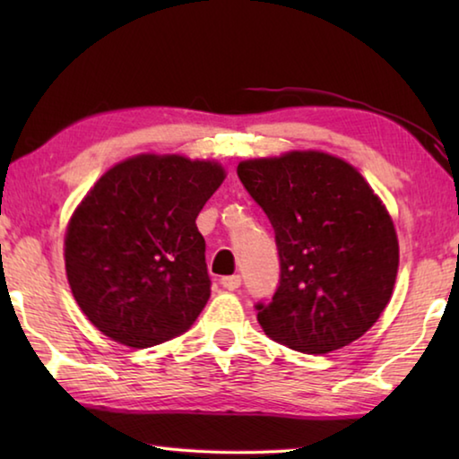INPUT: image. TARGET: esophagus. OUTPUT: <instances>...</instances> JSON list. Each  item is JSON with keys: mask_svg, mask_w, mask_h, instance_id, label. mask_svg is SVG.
<instances>
[{"mask_svg": "<svg viewBox=\"0 0 459 459\" xmlns=\"http://www.w3.org/2000/svg\"><path fill=\"white\" fill-rule=\"evenodd\" d=\"M221 285L224 287V290H229V291H235L237 287L240 285V277H238V275H229V277H222V279H221Z\"/></svg>", "mask_w": 459, "mask_h": 459, "instance_id": "esophagus-1", "label": "esophagus"}]
</instances>
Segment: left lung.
<instances>
[{"label":"left lung","instance_id":"1","mask_svg":"<svg viewBox=\"0 0 459 459\" xmlns=\"http://www.w3.org/2000/svg\"><path fill=\"white\" fill-rule=\"evenodd\" d=\"M238 178L275 229L281 281L257 320L269 338L328 354L385 312L399 238L383 200L346 160L320 150L240 161Z\"/></svg>","mask_w":459,"mask_h":459}]
</instances>
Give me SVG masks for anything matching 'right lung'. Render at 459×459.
Masks as SVG:
<instances>
[{"instance_id": "right-lung-1", "label": "right lung", "mask_w": 459, "mask_h": 459, "mask_svg": "<svg viewBox=\"0 0 459 459\" xmlns=\"http://www.w3.org/2000/svg\"><path fill=\"white\" fill-rule=\"evenodd\" d=\"M224 178L214 160L137 153L84 194L65 235L66 279L107 338L142 351L196 320L211 298L196 216Z\"/></svg>"}]
</instances>
